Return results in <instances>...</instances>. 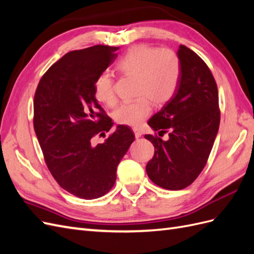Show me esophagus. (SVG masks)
Returning a JSON list of instances; mask_svg holds the SVG:
<instances>
[{
	"label": "esophagus",
	"instance_id": "obj_1",
	"mask_svg": "<svg viewBox=\"0 0 254 254\" xmlns=\"http://www.w3.org/2000/svg\"><path fill=\"white\" fill-rule=\"evenodd\" d=\"M132 130H133V132H134L135 139H139V137H141V135H142V131H141L140 129H137V128H133Z\"/></svg>",
	"mask_w": 254,
	"mask_h": 254
}]
</instances>
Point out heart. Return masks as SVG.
I'll return each instance as SVG.
<instances>
[{
	"label": "heart",
	"instance_id": "heart-1",
	"mask_svg": "<svg viewBox=\"0 0 254 254\" xmlns=\"http://www.w3.org/2000/svg\"><path fill=\"white\" fill-rule=\"evenodd\" d=\"M117 68L125 75L135 76L133 102L123 104L114 111V120L121 125L140 126L152 110V104L162 106L170 102L178 88L181 65L177 54L168 49H157L139 44L129 49L117 63ZM95 97L99 103L112 107L117 104L113 79L102 73L94 83Z\"/></svg>",
	"mask_w": 254,
	"mask_h": 254
}]
</instances>
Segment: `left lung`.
<instances>
[{
  "label": "left lung",
  "instance_id": "1",
  "mask_svg": "<svg viewBox=\"0 0 254 254\" xmlns=\"http://www.w3.org/2000/svg\"><path fill=\"white\" fill-rule=\"evenodd\" d=\"M177 56L181 65L178 88L148 121L153 131L168 132V140L145 134L155 146L146 165L149 179L176 190L189 187L203 170L220 122L217 84L210 68L186 45H180Z\"/></svg>",
  "mask_w": 254,
  "mask_h": 254
}]
</instances>
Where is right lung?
Here are the masks:
<instances>
[{"label":"right lung","mask_w":254,"mask_h":254,"mask_svg":"<svg viewBox=\"0 0 254 254\" xmlns=\"http://www.w3.org/2000/svg\"><path fill=\"white\" fill-rule=\"evenodd\" d=\"M118 50L95 45L65 54L35 93L34 128L49 170L61 188L87 200L112 189L118 165L134 141L131 128L118 125L104 143L92 144L113 126L95 98L94 83Z\"/></svg>","instance_id":"right-lung-1"}]
</instances>
